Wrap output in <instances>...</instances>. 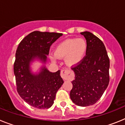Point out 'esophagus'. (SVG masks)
<instances>
[{"instance_id":"esophagus-1","label":"esophagus","mask_w":125,"mask_h":125,"mask_svg":"<svg viewBox=\"0 0 125 125\" xmlns=\"http://www.w3.org/2000/svg\"><path fill=\"white\" fill-rule=\"evenodd\" d=\"M61 77L63 80H66L67 79L72 77V75H71V71L69 69H63L61 70Z\"/></svg>"}]
</instances>
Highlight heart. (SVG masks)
Instances as JSON below:
<instances>
[{
	"mask_svg": "<svg viewBox=\"0 0 125 125\" xmlns=\"http://www.w3.org/2000/svg\"><path fill=\"white\" fill-rule=\"evenodd\" d=\"M87 50V43L83 39H67L56 46L55 55H52L51 58L56 61L57 58H66L69 65H76L84 58Z\"/></svg>",
	"mask_w": 125,
	"mask_h": 125,
	"instance_id": "obj_1",
	"label": "heart"
}]
</instances>
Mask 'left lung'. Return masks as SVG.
<instances>
[{"label":"left lung","mask_w":125,"mask_h":125,"mask_svg":"<svg viewBox=\"0 0 125 125\" xmlns=\"http://www.w3.org/2000/svg\"><path fill=\"white\" fill-rule=\"evenodd\" d=\"M87 43L85 57L72 67L75 79L70 93L72 101L79 106L94 104L101 97L109 82V58L104 44L88 32H81Z\"/></svg>","instance_id":"8db88e82"}]
</instances>
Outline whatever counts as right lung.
Returning <instances> with one entry per match:
<instances>
[{
  "label": "right lung",
  "instance_id": "add662e5",
  "mask_svg": "<svg viewBox=\"0 0 125 125\" xmlns=\"http://www.w3.org/2000/svg\"><path fill=\"white\" fill-rule=\"evenodd\" d=\"M62 35L58 32L33 31L20 42L16 50L14 73L17 93L24 101L38 109L50 108L63 81L60 70L52 73L45 67L38 75H32L30 63L36 57L45 62L51 45Z\"/></svg>",
  "mask_w": 125,
  "mask_h": 125
}]
</instances>
